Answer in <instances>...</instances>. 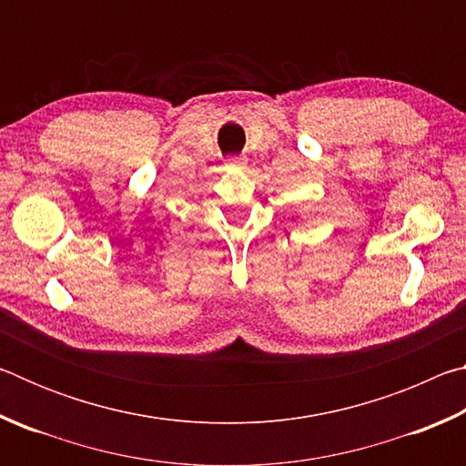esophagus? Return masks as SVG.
Segmentation results:
<instances>
[{
    "instance_id": "34e87169",
    "label": "esophagus",
    "mask_w": 466,
    "mask_h": 466,
    "mask_svg": "<svg viewBox=\"0 0 466 466\" xmlns=\"http://www.w3.org/2000/svg\"><path fill=\"white\" fill-rule=\"evenodd\" d=\"M226 167L240 168V167H244V157H240V156H228L226 157Z\"/></svg>"
}]
</instances>
